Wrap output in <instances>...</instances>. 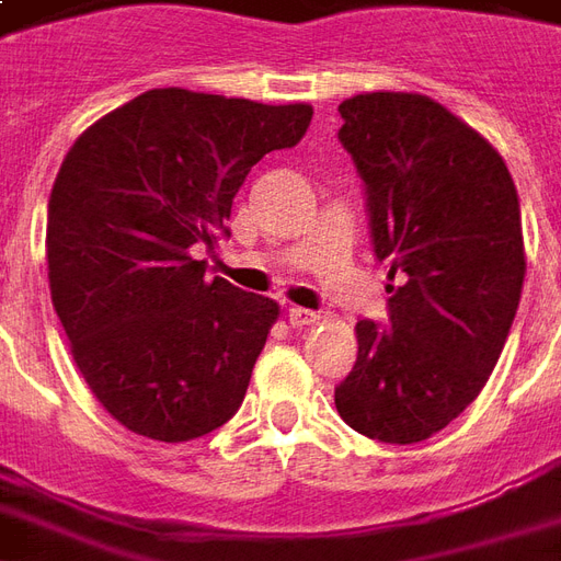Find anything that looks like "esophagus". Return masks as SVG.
I'll return each instance as SVG.
<instances>
[{
    "label": "esophagus",
    "instance_id": "esophagus-1",
    "mask_svg": "<svg viewBox=\"0 0 561 561\" xmlns=\"http://www.w3.org/2000/svg\"><path fill=\"white\" fill-rule=\"evenodd\" d=\"M288 321H291V328H312V324H318V312L304 309V306H291L288 309Z\"/></svg>",
    "mask_w": 561,
    "mask_h": 561
}]
</instances>
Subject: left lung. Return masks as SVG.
<instances>
[{
  "label": "left lung",
  "instance_id": "left-lung-1",
  "mask_svg": "<svg viewBox=\"0 0 561 561\" xmlns=\"http://www.w3.org/2000/svg\"><path fill=\"white\" fill-rule=\"evenodd\" d=\"M340 144L390 264L388 328L357 324L336 412L360 435L414 445L474 402L514 324L526 276L517 185L486 140L426 95L340 104Z\"/></svg>",
  "mask_w": 561,
  "mask_h": 561
}]
</instances>
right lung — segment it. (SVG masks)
I'll return each instance as SVG.
<instances>
[{
	"label": "right lung",
	"instance_id": "right-lung-1",
	"mask_svg": "<svg viewBox=\"0 0 561 561\" xmlns=\"http://www.w3.org/2000/svg\"><path fill=\"white\" fill-rule=\"evenodd\" d=\"M309 104L149 90L68 149L47 204L50 297L80 376L126 430L188 442L228 423L279 306L207 261L252 164L297 147Z\"/></svg>",
	"mask_w": 561,
	"mask_h": 561
}]
</instances>
